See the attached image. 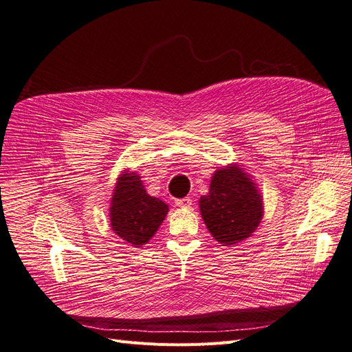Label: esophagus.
<instances>
[{"label":"esophagus","mask_w":352,"mask_h":352,"mask_svg":"<svg viewBox=\"0 0 352 352\" xmlns=\"http://www.w3.org/2000/svg\"><path fill=\"white\" fill-rule=\"evenodd\" d=\"M175 202H176L177 207H190V206H192V199H190L189 197H186V198H179V199H176Z\"/></svg>","instance_id":"1"}]
</instances>
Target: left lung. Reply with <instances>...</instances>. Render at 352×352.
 <instances>
[{"instance_id":"left-lung-1","label":"left lung","mask_w":352,"mask_h":352,"mask_svg":"<svg viewBox=\"0 0 352 352\" xmlns=\"http://www.w3.org/2000/svg\"><path fill=\"white\" fill-rule=\"evenodd\" d=\"M199 210L214 239L233 245L258 228L263 201L247 173L233 166L217 170L211 177L210 192L201 197Z\"/></svg>"}]
</instances>
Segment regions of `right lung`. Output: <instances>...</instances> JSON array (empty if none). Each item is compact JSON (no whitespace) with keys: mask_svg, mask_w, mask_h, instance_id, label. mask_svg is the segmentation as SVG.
I'll return each mask as SVG.
<instances>
[{"mask_svg":"<svg viewBox=\"0 0 352 352\" xmlns=\"http://www.w3.org/2000/svg\"><path fill=\"white\" fill-rule=\"evenodd\" d=\"M168 211L167 204L150 197L135 173H124L117 180L111 199L110 220L114 233L140 247L150 241Z\"/></svg>","mask_w":352,"mask_h":352,"instance_id":"add662e5","label":"right lung"}]
</instances>
